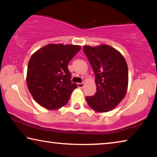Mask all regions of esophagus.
Wrapping results in <instances>:
<instances>
[{
  "mask_svg": "<svg viewBox=\"0 0 157 157\" xmlns=\"http://www.w3.org/2000/svg\"><path fill=\"white\" fill-rule=\"evenodd\" d=\"M85 85V83H77V87H79V88H82L83 87H84Z\"/></svg>",
  "mask_w": 157,
  "mask_h": 157,
  "instance_id": "1",
  "label": "esophagus"
}]
</instances>
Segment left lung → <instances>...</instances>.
<instances>
[{
	"mask_svg": "<svg viewBox=\"0 0 157 157\" xmlns=\"http://www.w3.org/2000/svg\"><path fill=\"white\" fill-rule=\"evenodd\" d=\"M85 54L95 75L97 92L86 100L97 112L113 110L124 99L128 84V65L118 50L107 44L85 45Z\"/></svg>",
	"mask_w": 157,
	"mask_h": 157,
	"instance_id": "left-lung-1",
	"label": "left lung"
}]
</instances>
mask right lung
I'll list each match as a JSON object with an SVG mask.
<instances>
[{
    "label": "right lung",
    "mask_w": 157,
    "mask_h": 157,
    "mask_svg": "<svg viewBox=\"0 0 157 157\" xmlns=\"http://www.w3.org/2000/svg\"><path fill=\"white\" fill-rule=\"evenodd\" d=\"M81 47L49 44L35 52L29 59L26 83L37 103L49 110L67 103L77 85L71 82L68 64Z\"/></svg>",
    "instance_id": "add662e5"
}]
</instances>
